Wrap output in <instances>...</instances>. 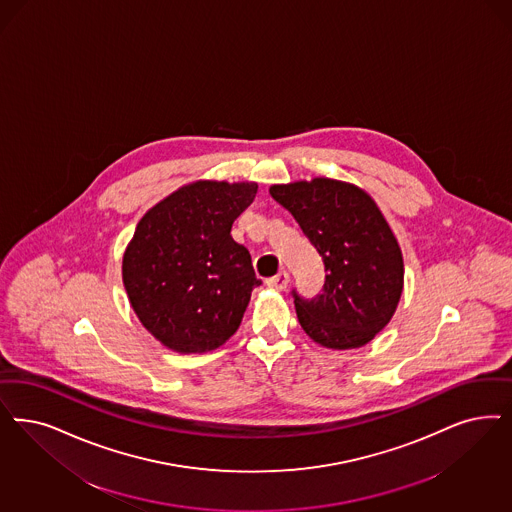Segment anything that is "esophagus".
<instances>
[{
	"mask_svg": "<svg viewBox=\"0 0 512 512\" xmlns=\"http://www.w3.org/2000/svg\"><path fill=\"white\" fill-rule=\"evenodd\" d=\"M287 283H289V274H287L285 270H280L274 278H268V280H266V285H268L270 289H276V291H283V289L287 287Z\"/></svg>",
	"mask_w": 512,
	"mask_h": 512,
	"instance_id": "obj_1",
	"label": "esophagus"
}]
</instances>
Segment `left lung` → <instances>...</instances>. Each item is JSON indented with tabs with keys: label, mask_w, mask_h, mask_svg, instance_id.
Returning <instances> with one entry per match:
<instances>
[{
	"label": "left lung",
	"mask_w": 512,
	"mask_h": 512,
	"mask_svg": "<svg viewBox=\"0 0 512 512\" xmlns=\"http://www.w3.org/2000/svg\"><path fill=\"white\" fill-rule=\"evenodd\" d=\"M268 191L297 219L327 272L316 299L293 293L300 327L331 350L369 344L393 318L405 285L403 251L388 219L350 181L314 177Z\"/></svg>",
	"instance_id": "8db88e82"
}]
</instances>
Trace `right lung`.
Listing matches in <instances>:
<instances>
[{"label": "right lung", "mask_w": 512, "mask_h": 512, "mask_svg": "<svg viewBox=\"0 0 512 512\" xmlns=\"http://www.w3.org/2000/svg\"><path fill=\"white\" fill-rule=\"evenodd\" d=\"M255 194V181L196 179L143 213L124 249V289L168 350L212 352L240 327L261 280L230 229Z\"/></svg>", "instance_id": "add662e5"}]
</instances>
